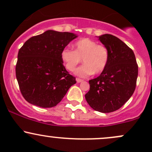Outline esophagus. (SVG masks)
I'll use <instances>...</instances> for the list:
<instances>
[{
    "label": "esophagus",
    "instance_id": "esophagus-1",
    "mask_svg": "<svg viewBox=\"0 0 152 152\" xmlns=\"http://www.w3.org/2000/svg\"><path fill=\"white\" fill-rule=\"evenodd\" d=\"M76 81H77V83H81V82H83V80L80 79V78H76Z\"/></svg>",
    "mask_w": 152,
    "mask_h": 152
}]
</instances>
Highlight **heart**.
Listing matches in <instances>:
<instances>
[{"label": "heart", "instance_id": "heart-1", "mask_svg": "<svg viewBox=\"0 0 152 152\" xmlns=\"http://www.w3.org/2000/svg\"><path fill=\"white\" fill-rule=\"evenodd\" d=\"M74 50L65 48L61 50V58L65 67L73 72L76 66L83 61L84 64L76 69L77 75L86 77L91 75L100 74L107 67L109 59L108 48L103 45H98L94 40L83 38L73 45Z\"/></svg>", "mask_w": 152, "mask_h": 152}]
</instances>
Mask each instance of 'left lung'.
<instances>
[{"instance_id": "obj_1", "label": "left lung", "mask_w": 152, "mask_h": 152, "mask_svg": "<svg viewBox=\"0 0 152 152\" xmlns=\"http://www.w3.org/2000/svg\"><path fill=\"white\" fill-rule=\"evenodd\" d=\"M99 40L108 48L109 62L100 75L89 80L85 97L94 110L109 113L121 108L133 95L138 67L133 50L118 37L105 34Z\"/></svg>"}]
</instances>
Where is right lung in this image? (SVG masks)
I'll return each instance as SVG.
<instances>
[{"mask_svg": "<svg viewBox=\"0 0 152 152\" xmlns=\"http://www.w3.org/2000/svg\"><path fill=\"white\" fill-rule=\"evenodd\" d=\"M77 37L71 32L47 30L24 43L18 53L16 77L27 102L43 108L55 107L75 84V77L63 65L61 53Z\"/></svg>", "mask_w": 152, "mask_h": 152, "instance_id": "add662e5", "label": "right lung"}]
</instances>
